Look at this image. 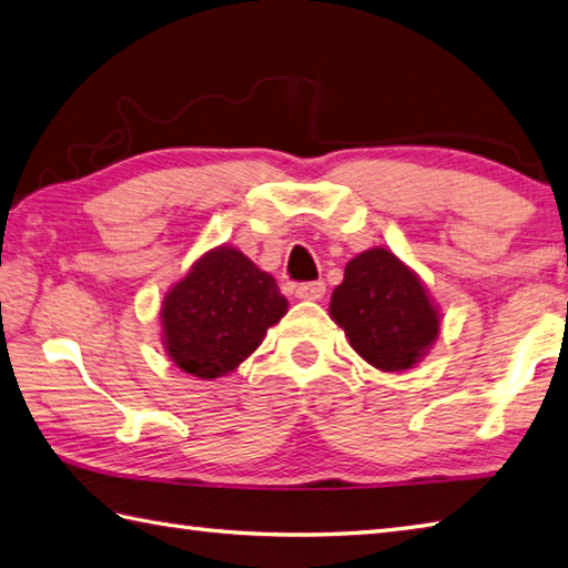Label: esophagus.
<instances>
[{
  "label": "esophagus",
  "mask_w": 568,
  "mask_h": 568,
  "mask_svg": "<svg viewBox=\"0 0 568 568\" xmlns=\"http://www.w3.org/2000/svg\"><path fill=\"white\" fill-rule=\"evenodd\" d=\"M323 295H325V283L323 281L301 283L295 287V297H301V301H320Z\"/></svg>",
  "instance_id": "34e87169"
}]
</instances>
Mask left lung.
I'll use <instances>...</instances> for the list:
<instances>
[{"instance_id":"8db88e82","label":"left lung","mask_w":568,"mask_h":568,"mask_svg":"<svg viewBox=\"0 0 568 568\" xmlns=\"http://www.w3.org/2000/svg\"><path fill=\"white\" fill-rule=\"evenodd\" d=\"M329 317L355 353L383 373H405L437 343L442 313L427 285L383 245L357 253L329 297Z\"/></svg>"}]
</instances>
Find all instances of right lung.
<instances>
[{
    "label": "right lung",
    "instance_id": "right-lung-1",
    "mask_svg": "<svg viewBox=\"0 0 568 568\" xmlns=\"http://www.w3.org/2000/svg\"><path fill=\"white\" fill-rule=\"evenodd\" d=\"M285 313L287 301L275 277L223 243L195 257L163 295L159 335L179 369L215 379L239 369Z\"/></svg>",
    "mask_w": 568,
    "mask_h": 568
}]
</instances>
